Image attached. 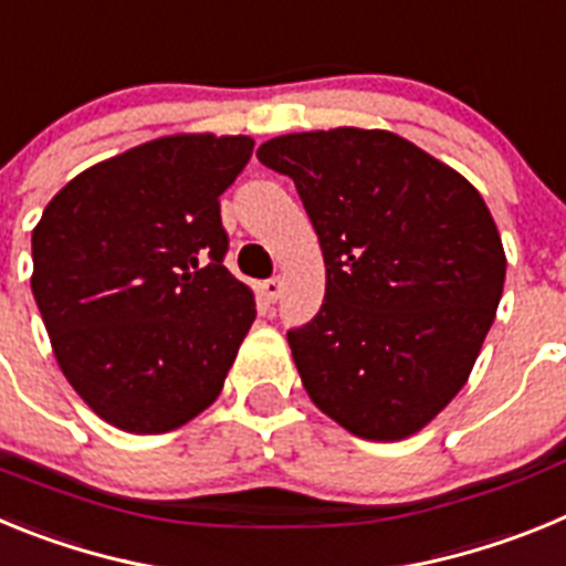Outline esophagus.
I'll use <instances>...</instances> for the list:
<instances>
[{
	"label": "esophagus",
	"mask_w": 566,
	"mask_h": 566,
	"mask_svg": "<svg viewBox=\"0 0 566 566\" xmlns=\"http://www.w3.org/2000/svg\"><path fill=\"white\" fill-rule=\"evenodd\" d=\"M280 294H283V280L280 277L263 280V297H266L269 303H277Z\"/></svg>",
	"instance_id": "obj_1"
}]
</instances>
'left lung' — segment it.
<instances>
[{
	"mask_svg": "<svg viewBox=\"0 0 566 566\" xmlns=\"http://www.w3.org/2000/svg\"><path fill=\"white\" fill-rule=\"evenodd\" d=\"M326 260V297L289 328L319 411L374 442L417 433L459 394L504 289L502 238L482 195L388 129L272 138Z\"/></svg>",
	"mask_w": 566,
	"mask_h": 566,
	"instance_id": "1",
	"label": "left lung"
}]
</instances>
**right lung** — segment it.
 I'll return each instance as SVG.
<instances>
[{
  "label": "right lung",
  "instance_id": "add662e5",
  "mask_svg": "<svg viewBox=\"0 0 566 566\" xmlns=\"http://www.w3.org/2000/svg\"><path fill=\"white\" fill-rule=\"evenodd\" d=\"M249 135H167L76 175L33 229V297L104 422L167 433L209 408L254 319L223 258L221 195Z\"/></svg>",
  "mask_w": 566,
  "mask_h": 566
}]
</instances>
